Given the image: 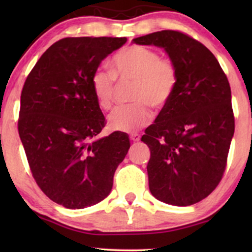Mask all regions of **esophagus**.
Here are the masks:
<instances>
[{"mask_svg":"<svg viewBox=\"0 0 252 252\" xmlns=\"http://www.w3.org/2000/svg\"><path fill=\"white\" fill-rule=\"evenodd\" d=\"M140 137H141L140 134H137V133H134V134H132V135L129 136V139L132 140L133 142H137V141L140 140Z\"/></svg>","mask_w":252,"mask_h":252,"instance_id":"1","label":"esophagus"}]
</instances>
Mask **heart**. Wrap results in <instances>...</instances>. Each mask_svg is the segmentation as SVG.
Wrapping results in <instances>:
<instances>
[{
	"label": "heart",
	"mask_w": 252,
	"mask_h": 252,
	"mask_svg": "<svg viewBox=\"0 0 252 252\" xmlns=\"http://www.w3.org/2000/svg\"><path fill=\"white\" fill-rule=\"evenodd\" d=\"M111 67L112 72L101 67L93 72V93L99 108L108 111L115 102L116 79L120 84L132 82L128 99L133 103L116 109L109 117V126L134 133L150 123L149 106L159 111L170 103L178 86L177 66L156 50L133 44L113 55Z\"/></svg>",
	"instance_id": "1"
}]
</instances>
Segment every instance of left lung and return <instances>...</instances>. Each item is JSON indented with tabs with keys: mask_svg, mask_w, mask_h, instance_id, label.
Returning a JSON list of instances; mask_svg holds the SVG:
<instances>
[{
	"mask_svg": "<svg viewBox=\"0 0 252 252\" xmlns=\"http://www.w3.org/2000/svg\"><path fill=\"white\" fill-rule=\"evenodd\" d=\"M133 42L164 48L179 75L173 97L141 139L150 149L149 189L167 204H195L215 190L226 170L235 128L228 79L215 55L180 31Z\"/></svg>",
	"mask_w": 252,
	"mask_h": 252,
	"instance_id": "left-lung-1",
	"label": "left lung"
}]
</instances>
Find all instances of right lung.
Returning a JSON list of instances; mask_svg holds the SVG:
<instances>
[{
	"label": "right lung",
	"mask_w": 252,
	"mask_h": 252,
	"mask_svg": "<svg viewBox=\"0 0 252 252\" xmlns=\"http://www.w3.org/2000/svg\"><path fill=\"white\" fill-rule=\"evenodd\" d=\"M126 37H64L44 51L20 95L18 132L41 190L67 209L110 194L129 149L125 133L98 135L105 118L93 93V72Z\"/></svg>",
	"instance_id": "add662e5"
}]
</instances>
